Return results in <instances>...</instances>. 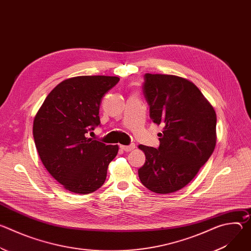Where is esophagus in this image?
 <instances>
[{"label": "esophagus", "instance_id": "1", "mask_svg": "<svg viewBox=\"0 0 251 251\" xmlns=\"http://www.w3.org/2000/svg\"><path fill=\"white\" fill-rule=\"evenodd\" d=\"M120 148H121L122 150L126 151V152H130V151H132V150H134V149H135V145H134V144H131V145H129V146L120 145Z\"/></svg>", "mask_w": 251, "mask_h": 251}]
</instances>
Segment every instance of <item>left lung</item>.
Here are the masks:
<instances>
[{
    "label": "left lung",
    "mask_w": 251,
    "mask_h": 251,
    "mask_svg": "<svg viewBox=\"0 0 251 251\" xmlns=\"http://www.w3.org/2000/svg\"><path fill=\"white\" fill-rule=\"evenodd\" d=\"M143 91L152 122L163 126L158 149L139 145L146 161L138 170L141 183L157 194L186 187L212 154L217 114L201 90L187 78L146 74Z\"/></svg>",
    "instance_id": "8db88e82"
}]
</instances>
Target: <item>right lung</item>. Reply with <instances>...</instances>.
Returning <instances> with one entry per match:
<instances>
[{
  "label": "right lung",
  "instance_id": "1",
  "mask_svg": "<svg viewBox=\"0 0 251 251\" xmlns=\"http://www.w3.org/2000/svg\"><path fill=\"white\" fill-rule=\"evenodd\" d=\"M117 76L82 75L61 81L47 96L33 119L32 134L48 172L62 187L79 195L98 190L118 145H105L86 137L100 124L104 94Z\"/></svg>",
  "mask_w": 251,
  "mask_h": 251
}]
</instances>
